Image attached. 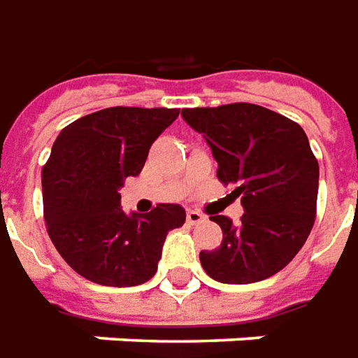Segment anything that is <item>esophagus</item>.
I'll use <instances>...</instances> for the list:
<instances>
[{"label":"esophagus","instance_id":"1","mask_svg":"<svg viewBox=\"0 0 358 358\" xmlns=\"http://www.w3.org/2000/svg\"><path fill=\"white\" fill-rule=\"evenodd\" d=\"M206 220V216H204L203 212L199 210H187V224H191V226H196V224H201V222Z\"/></svg>","mask_w":358,"mask_h":358}]
</instances>
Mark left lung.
<instances>
[{"mask_svg": "<svg viewBox=\"0 0 358 358\" xmlns=\"http://www.w3.org/2000/svg\"><path fill=\"white\" fill-rule=\"evenodd\" d=\"M181 117L203 134L218 162V179L236 185L243 216L220 224L222 243L201 251L206 275L224 285L273 277L302 250L315 220L320 165L306 132L294 120L251 103L183 108Z\"/></svg>", "mask_w": 358, "mask_h": 358, "instance_id": "obj_1", "label": "left lung"}]
</instances>
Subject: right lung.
Here are the masks:
<instances>
[{"instance_id": "obj_1", "label": "right lung", "mask_w": 358, "mask_h": 358, "mask_svg": "<svg viewBox=\"0 0 358 358\" xmlns=\"http://www.w3.org/2000/svg\"><path fill=\"white\" fill-rule=\"evenodd\" d=\"M179 108L108 107L62 130L43 167L44 222L54 248L78 275L103 287L154 277L167 231L185 224L179 204L148 214L120 208V187L146 164L150 146Z\"/></svg>"}]
</instances>
